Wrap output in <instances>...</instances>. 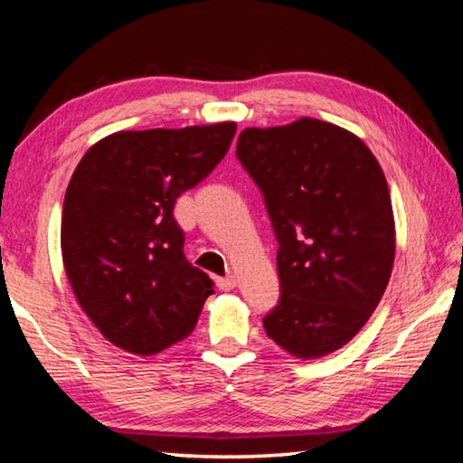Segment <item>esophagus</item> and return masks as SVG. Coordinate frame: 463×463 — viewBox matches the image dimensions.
Returning <instances> with one entry per match:
<instances>
[{
    "label": "esophagus",
    "mask_w": 463,
    "mask_h": 463,
    "mask_svg": "<svg viewBox=\"0 0 463 463\" xmlns=\"http://www.w3.org/2000/svg\"><path fill=\"white\" fill-rule=\"evenodd\" d=\"M216 284L221 289H224V292H231V289L237 288V278L234 276H226V278H218Z\"/></svg>",
    "instance_id": "esophagus-1"
}]
</instances>
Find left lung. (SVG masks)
I'll return each instance as SVG.
<instances>
[{
    "label": "left lung",
    "instance_id": "left-lung-1",
    "mask_svg": "<svg viewBox=\"0 0 463 463\" xmlns=\"http://www.w3.org/2000/svg\"><path fill=\"white\" fill-rule=\"evenodd\" d=\"M237 156L279 242V302L263 318L298 359L347 345L378 307L396 253L386 177L354 132L317 118L245 128Z\"/></svg>",
    "mask_w": 463,
    "mask_h": 463
}]
</instances>
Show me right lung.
Returning a JSON list of instances; mask_svg holds the SVG:
<instances>
[{"label": "right lung", "instance_id": "right-lung-1", "mask_svg": "<svg viewBox=\"0 0 463 463\" xmlns=\"http://www.w3.org/2000/svg\"><path fill=\"white\" fill-rule=\"evenodd\" d=\"M237 124L122 130L83 155L67 185L62 265L109 343L155 355L194 331L214 281L185 260L175 200L210 175Z\"/></svg>", "mask_w": 463, "mask_h": 463}]
</instances>
